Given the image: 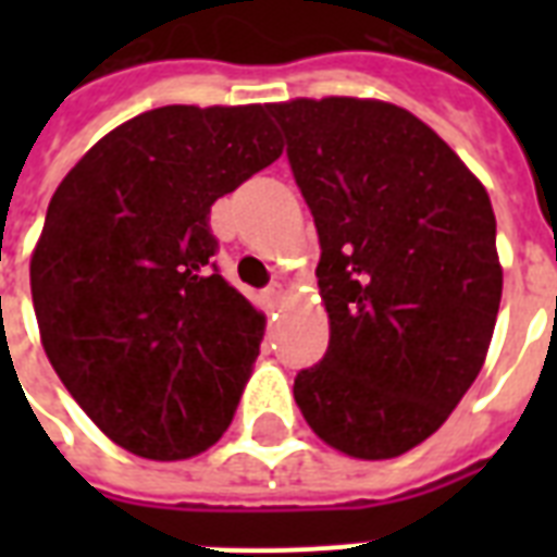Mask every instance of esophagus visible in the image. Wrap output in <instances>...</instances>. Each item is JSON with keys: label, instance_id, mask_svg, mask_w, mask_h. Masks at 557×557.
<instances>
[{"label": "esophagus", "instance_id": "34e87169", "mask_svg": "<svg viewBox=\"0 0 557 557\" xmlns=\"http://www.w3.org/2000/svg\"><path fill=\"white\" fill-rule=\"evenodd\" d=\"M286 286H283V283H271L269 288H265V300H269L271 306H280L283 304V300H286Z\"/></svg>", "mask_w": 557, "mask_h": 557}]
</instances>
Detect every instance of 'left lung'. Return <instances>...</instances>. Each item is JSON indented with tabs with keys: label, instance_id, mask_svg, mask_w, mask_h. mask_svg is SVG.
<instances>
[{
	"label": "left lung",
	"instance_id": "obj_1",
	"mask_svg": "<svg viewBox=\"0 0 557 557\" xmlns=\"http://www.w3.org/2000/svg\"><path fill=\"white\" fill-rule=\"evenodd\" d=\"M312 210L326 356L295 401L358 459L416 448L474 384L500 309L492 199L407 109L358 98L269 103Z\"/></svg>",
	"mask_w": 557,
	"mask_h": 557
}]
</instances>
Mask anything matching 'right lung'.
Returning <instances> with one entry per match:
<instances>
[{"label":"right lung","instance_id":"obj_1","mask_svg":"<svg viewBox=\"0 0 557 557\" xmlns=\"http://www.w3.org/2000/svg\"><path fill=\"white\" fill-rule=\"evenodd\" d=\"M265 107H161L60 182L30 257L46 356L91 422L147 459L227 431L262 318L222 274L210 205L280 159Z\"/></svg>","mask_w":557,"mask_h":557}]
</instances>
